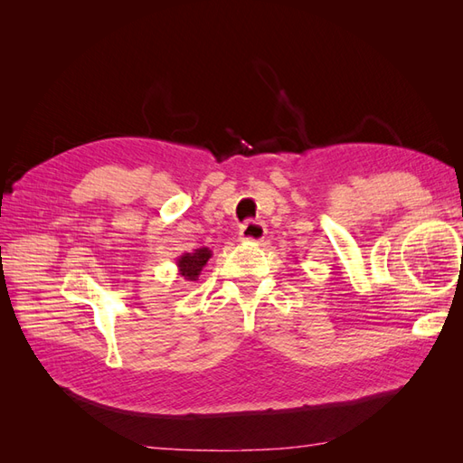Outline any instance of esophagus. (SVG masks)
<instances>
[{"label":"esophagus","mask_w":463,"mask_h":463,"mask_svg":"<svg viewBox=\"0 0 463 463\" xmlns=\"http://www.w3.org/2000/svg\"><path fill=\"white\" fill-rule=\"evenodd\" d=\"M266 237V226L264 222L259 220H249L245 222L240 230V240L250 241V243H260Z\"/></svg>","instance_id":"34e87169"}]
</instances>
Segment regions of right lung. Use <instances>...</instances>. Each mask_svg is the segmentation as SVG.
Listing matches in <instances>:
<instances>
[{
    "label": "right lung",
    "instance_id": "obj_1",
    "mask_svg": "<svg viewBox=\"0 0 463 463\" xmlns=\"http://www.w3.org/2000/svg\"><path fill=\"white\" fill-rule=\"evenodd\" d=\"M210 257H213V250L208 247H199L194 249L193 253H184L181 257H177L175 264H177L179 276L187 279V282H197Z\"/></svg>",
    "mask_w": 463,
    "mask_h": 463
}]
</instances>
